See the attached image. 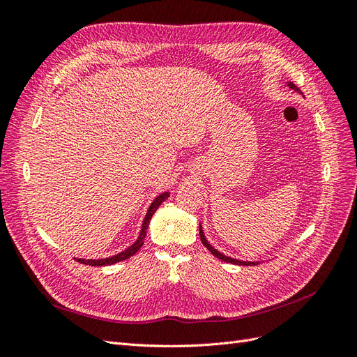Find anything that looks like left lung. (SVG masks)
<instances>
[{
	"mask_svg": "<svg viewBox=\"0 0 357 357\" xmlns=\"http://www.w3.org/2000/svg\"><path fill=\"white\" fill-rule=\"evenodd\" d=\"M287 86L290 89H294L295 92H298V93H302L301 92V89L299 88H296V86L291 83V82H287ZM199 236H201V241H202V244L208 248V250L211 252V255H214L215 257H219L220 261H223V262H229V264H235V265H247V266H252V265H259L261 262H250V261H240V259H232V257H229V256H226V255H223V253H220L219 250H215V248L207 241V238H205V235H204V231H202V226L199 225Z\"/></svg>",
	"mask_w": 357,
	"mask_h": 357,
	"instance_id": "left-lung-1",
	"label": "left lung"
}]
</instances>
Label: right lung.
<instances>
[{"label":"right lung","mask_w":357,"mask_h":357,"mask_svg":"<svg viewBox=\"0 0 357 357\" xmlns=\"http://www.w3.org/2000/svg\"><path fill=\"white\" fill-rule=\"evenodd\" d=\"M168 197H169V192H162L160 195H158L153 199V202L150 204V207H149V210H147V213L144 215V220H143V225H142V231H139L138 238L135 240L134 244H131L128 248H125L123 252L117 253L114 256H110V257H104V259H77V257H75V261L80 262V264H84V265H91V266H107V265H113V264H117V262H121V261H125V259L135 255L139 250V248H142V245L144 244V238H146L150 219H152V215L155 214V211L158 210L159 205L164 202Z\"/></svg>","instance_id":"obj_1"}]
</instances>
